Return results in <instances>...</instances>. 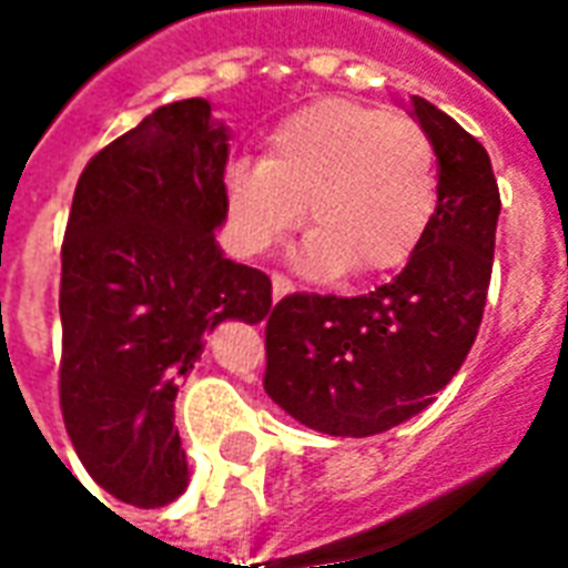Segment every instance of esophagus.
Here are the masks:
<instances>
[{
    "label": "esophagus",
    "instance_id": "34e87169",
    "mask_svg": "<svg viewBox=\"0 0 568 568\" xmlns=\"http://www.w3.org/2000/svg\"><path fill=\"white\" fill-rule=\"evenodd\" d=\"M271 283H273V301H280V297H285L288 292H292V283L285 280L283 273H273Z\"/></svg>",
    "mask_w": 568,
    "mask_h": 568
}]
</instances>
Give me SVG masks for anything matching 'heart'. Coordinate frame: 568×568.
Instances as JSON below:
<instances>
[{"mask_svg": "<svg viewBox=\"0 0 568 568\" xmlns=\"http://www.w3.org/2000/svg\"><path fill=\"white\" fill-rule=\"evenodd\" d=\"M224 200L243 255L271 252L310 215L316 227L297 248L301 271L377 276L414 258L435 219V151L410 118L320 100L273 128L264 161L227 170Z\"/></svg>", "mask_w": 568, "mask_h": 568, "instance_id": "heart-1", "label": "heart"}]
</instances>
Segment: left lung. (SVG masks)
<instances>
[{
  "label": "left lung",
  "mask_w": 568,
  "mask_h": 568,
  "mask_svg": "<svg viewBox=\"0 0 568 568\" xmlns=\"http://www.w3.org/2000/svg\"><path fill=\"white\" fill-rule=\"evenodd\" d=\"M410 118L438 158V210L405 271L362 297L288 295L264 316V389L325 435L368 438L423 414L487 304L501 210L487 149L423 97Z\"/></svg>",
  "instance_id": "1"
}]
</instances>
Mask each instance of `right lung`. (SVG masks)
<instances>
[{
	"mask_svg": "<svg viewBox=\"0 0 568 568\" xmlns=\"http://www.w3.org/2000/svg\"><path fill=\"white\" fill-rule=\"evenodd\" d=\"M231 128L210 100H175L84 166L60 280V407L88 475L161 508L187 487L179 381L224 320L271 313V280L224 258Z\"/></svg>",
	"mask_w": 568,
	"mask_h": 568,
	"instance_id": "right-lung-1",
	"label": "right lung"
}]
</instances>
